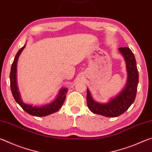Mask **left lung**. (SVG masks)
I'll list each match as a JSON object with an SVG mask.
<instances>
[{
  "label": "left lung",
  "instance_id": "1",
  "mask_svg": "<svg viewBox=\"0 0 152 152\" xmlns=\"http://www.w3.org/2000/svg\"><path fill=\"white\" fill-rule=\"evenodd\" d=\"M126 64L127 80L126 85L120 93L105 103L95 101L87 88V105L95 114L107 117H116L124 113L134 102L137 93L139 74L134 54L129 48H119Z\"/></svg>",
  "mask_w": 152,
  "mask_h": 152
}]
</instances>
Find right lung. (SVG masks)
I'll use <instances>...</instances> for the list:
<instances>
[{
  "instance_id": "add662e5",
  "label": "right lung",
  "mask_w": 152,
  "mask_h": 152,
  "mask_svg": "<svg viewBox=\"0 0 152 152\" xmlns=\"http://www.w3.org/2000/svg\"><path fill=\"white\" fill-rule=\"evenodd\" d=\"M25 48V45L18 51L17 53L15 56L13 62L11 66V74H10V82H11V89L14 99L16 102L19 104L20 107L25 111L29 113L31 115L36 117H45L49 115L52 114L57 112L60 110L62 106L64 101L66 99V93L68 92V88H62L59 91V93L56 97V99L53 101L46 104H43L42 106H33L32 104H26L23 102L22 99H20V94L19 91V88L17 83V61L22 51Z\"/></svg>"
}]
</instances>
